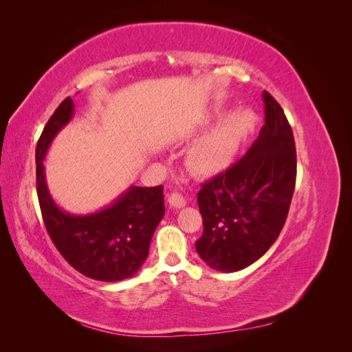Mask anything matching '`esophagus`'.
Instances as JSON below:
<instances>
[{"label": "esophagus", "instance_id": "34e87169", "mask_svg": "<svg viewBox=\"0 0 352 352\" xmlns=\"http://www.w3.org/2000/svg\"><path fill=\"white\" fill-rule=\"evenodd\" d=\"M168 203H169L170 207L182 208V207L186 206V199H184V197L182 195V193L174 192V193H170V195L168 197Z\"/></svg>", "mask_w": 352, "mask_h": 352}]
</instances>
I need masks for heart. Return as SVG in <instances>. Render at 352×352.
<instances>
[{"mask_svg":"<svg viewBox=\"0 0 352 352\" xmlns=\"http://www.w3.org/2000/svg\"><path fill=\"white\" fill-rule=\"evenodd\" d=\"M256 124L248 110H236L193 142L186 153L189 168L199 175H214L228 168Z\"/></svg>","mask_w":352,"mask_h":352,"instance_id":"1","label":"heart"}]
</instances>
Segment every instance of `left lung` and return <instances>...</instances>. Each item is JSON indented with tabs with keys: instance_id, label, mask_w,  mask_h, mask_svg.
<instances>
[{
	"instance_id": "obj_1",
	"label": "left lung",
	"mask_w": 352,
	"mask_h": 352,
	"mask_svg": "<svg viewBox=\"0 0 352 352\" xmlns=\"http://www.w3.org/2000/svg\"><path fill=\"white\" fill-rule=\"evenodd\" d=\"M265 125L241 160L201 186L204 233L198 256L236 272L271 248L286 222L296 180L295 139L281 106L263 92Z\"/></svg>"
}]
</instances>
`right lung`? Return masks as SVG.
<instances>
[{
  "mask_svg": "<svg viewBox=\"0 0 352 352\" xmlns=\"http://www.w3.org/2000/svg\"><path fill=\"white\" fill-rule=\"evenodd\" d=\"M72 115L74 102L66 98L45 125L36 146V188L45 227L58 252L80 274L109 283L130 278L146 260L149 242L164 214L163 186H130L95 213L62 210L48 190L43 160L52 139Z\"/></svg>",
  "mask_w": 352,
  "mask_h": 352,
  "instance_id": "1",
  "label": "right lung"
}]
</instances>
